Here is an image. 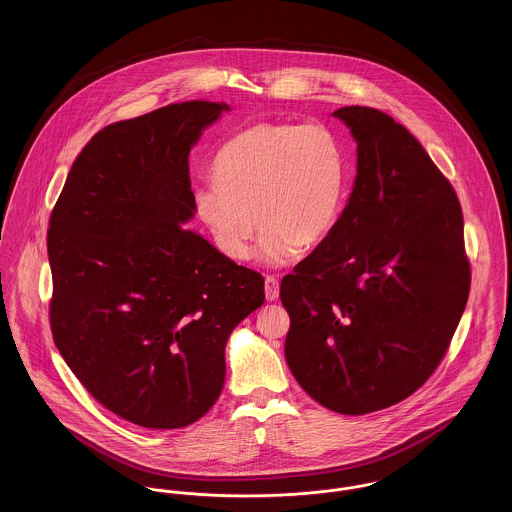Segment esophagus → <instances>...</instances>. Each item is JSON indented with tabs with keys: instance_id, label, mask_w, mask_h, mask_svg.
<instances>
[{
	"instance_id": "1",
	"label": "esophagus",
	"mask_w": 512,
	"mask_h": 512,
	"mask_svg": "<svg viewBox=\"0 0 512 512\" xmlns=\"http://www.w3.org/2000/svg\"><path fill=\"white\" fill-rule=\"evenodd\" d=\"M278 293H280V284L274 276H267L265 278V295H267V301H276L278 299Z\"/></svg>"
}]
</instances>
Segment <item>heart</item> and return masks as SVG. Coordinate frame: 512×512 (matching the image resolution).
<instances>
[{"mask_svg":"<svg viewBox=\"0 0 512 512\" xmlns=\"http://www.w3.org/2000/svg\"><path fill=\"white\" fill-rule=\"evenodd\" d=\"M213 178L199 184L192 199L220 253L247 259L259 220L265 228L259 259L284 267L336 228L347 194V157L326 126L259 122L220 147Z\"/></svg>","mask_w":512,"mask_h":512,"instance_id":"b5f03b06","label":"heart"}]
</instances>
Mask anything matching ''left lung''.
<instances>
[{"instance_id":"left-lung-1","label":"left lung","mask_w":512,"mask_h":512,"mask_svg":"<svg viewBox=\"0 0 512 512\" xmlns=\"http://www.w3.org/2000/svg\"><path fill=\"white\" fill-rule=\"evenodd\" d=\"M357 176L332 234L284 276L286 361L330 411L366 414L418 390L463 317L470 265L457 194L413 134L372 107L332 113Z\"/></svg>"}]
</instances>
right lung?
<instances>
[{
	"label": "right lung",
	"mask_w": 512,
	"mask_h": 512,
	"mask_svg": "<svg viewBox=\"0 0 512 512\" xmlns=\"http://www.w3.org/2000/svg\"><path fill=\"white\" fill-rule=\"evenodd\" d=\"M226 103H171L99 130L49 219L53 340L80 384L124 420L184 428L219 399L232 330L265 280L184 224L188 157Z\"/></svg>",
	"instance_id": "1"
}]
</instances>
